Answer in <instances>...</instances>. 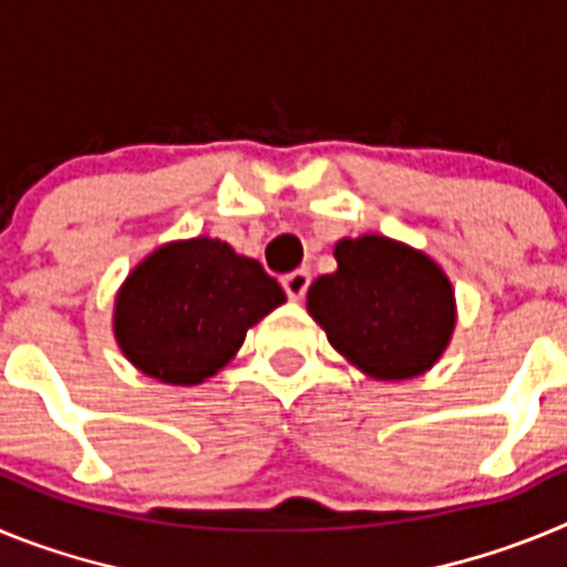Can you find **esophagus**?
Listing matches in <instances>:
<instances>
[{
  "label": "esophagus",
  "instance_id": "1",
  "mask_svg": "<svg viewBox=\"0 0 567 567\" xmlns=\"http://www.w3.org/2000/svg\"><path fill=\"white\" fill-rule=\"evenodd\" d=\"M280 284H284V292H287L289 300H303L307 298L312 278H309L307 269H295V272L284 275V278H280Z\"/></svg>",
  "mask_w": 567,
  "mask_h": 567
}]
</instances>
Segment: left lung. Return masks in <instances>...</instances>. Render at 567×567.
Returning a JSON list of instances; mask_svg holds the SVG:
<instances>
[{
  "mask_svg": "<svg viewBox=\"0 0 567 567\" xmlns=\"http://www.w3.org/2000/svg\"><path fill=\"white\" fill-rule=\"evenodd\" d=\"M338 272L309 289V312L340 354L378 380L425 372L454 329L443 269L398 240L363 235L334 247Z\"/></svg>",
  "mask_w": 567,
  "mask_h": 567,
  "instance_id": "obj_1",
  "label": "left lung"
}]
</instances>
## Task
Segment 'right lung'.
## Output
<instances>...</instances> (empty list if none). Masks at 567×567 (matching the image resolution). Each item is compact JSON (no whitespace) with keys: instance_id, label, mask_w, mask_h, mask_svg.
Returning a JSON list of instances; mask_svg holds the SVG:
<instances>
[{"instance_id":"right-lung-1","label":"right lung","mask_w":567,"mask_h":567,"mask_svg":"<svg viewBox=\"0 0 567 567\" xmlns=\"http://www.w3.org/2000/svg\"><path fill=\"white\" fill-rule=\"evenodd\" d=\"M278 280L224 240L155 249L115 300V338L150 378L193 385L240 349L247 329L284 303Z\"/></svg>"}]
</instances>
